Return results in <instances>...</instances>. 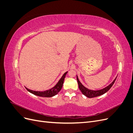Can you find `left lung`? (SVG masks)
Wrapping results in <instances>:
<instances>
[{
    "instance_id": "8db88e82",
    "label": "left lung",
    "mask_w": 133,
    "mask_h": 133,
    "mask_svg": "<svg viewBox=\"0 0 133 133\" xmlns=\"http://www.w3.org/2000/svg\"><path fill=\"white\" fill-rule=\"evenodd\" d=\"M116 77H117V76H116ZM76 79H77V82L78 83L79 89L80 90V91H82L83 94L86 96L88 98H94V97H96V96H98L102 95L104 94H105L106 92H107L110 89L111 87L112 86V85H113L116 78H115L114 79V80L111 83H110L109 85H108L105 88H103V89H100V90H90V89H88V88H86L85 87H84L79 81V78H78L77 75H76Z\"/></svg>"
}]
</instances>
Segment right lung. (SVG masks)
I'll return each mask as SVG.
<instances>
[{
    "label": "right lung",
    "mask_w": 133,
    "mask_h": 133,
    "mask_svg": "<svg viewBox=\"0 0 133 133\" xmlns=\"http://www.w3.org/2000/svg\"><path fill=\"white\" fill-rule=\"evenodd\" d=\"M67 73H68V71H66L65 73L63 75L62 78L60 79L58 82L56 84V85L54 87L51 88V89H50L49 90H46L41 91L32 90L28 89V88H27L26 87H25V88L28 91L31 92V94H33L37 96H42V97H46V98L52 97V96H54L55 95H57L60 91V90H61L62 88L63 87V85L64 78H65V75L67 74Z\"/></svg>",
    "instance_id": "add662e5"
}]
</instances>
